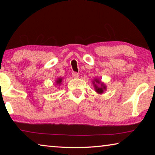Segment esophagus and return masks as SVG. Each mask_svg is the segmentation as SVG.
Wrapping results in <instances>:
<instances>
[{"mask_svg":"<svg viewBox=\"0 0 155 155\" xmlns=\"http://www.w3.org/2000/svg\"><path fill=\"white\" fill-rule=\"evenodd\" d=\"M78 76H79V75H78V73L76 72H72V77L74 78H78Z\"/></svg>","mask_w":155,"mask_h":155,"instance_id":"1","label":"esophagus"}]
</instances>
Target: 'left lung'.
Instances as JSON below:
<instances>
[{
    "mask_svg": "<svg viewBox=\"0 0 155 155\" xmlns=\"http://www.w3.org/2000/svg\"><path fill=\"white\" fill-rule=\"evenodd\" d=\"M95 81H96V83H100L99 80H97V79H96V80H95ZM94 87H95L96 91V92H98V94H102V93H103V91H104V90L106 89V87L103 85V84H101V87H98V86H97L96 84V85H94Z\"/></svg>",
    "mask_w": 155,
    "mask_h": 155,
    "instance_id": "left-lung-1",
    "label": "left lung"
}]
</instances>
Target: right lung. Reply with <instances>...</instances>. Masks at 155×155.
Masks as SVG:
<instances>
[{"label":"right lung","instance_id":"add662e5","mask_svg":"<svg viewBox=\"0 0 155 155\" xmlns=\"http://www.w3.org/2000/svg\"><path fill=\"white\" fill-rule=\"evenodd\" d=\"M61 81H62V78H58V79L57 80V84H59V83H61Z\"/></svg>","mask_w":155,"mask_h":155}]
</instances>
